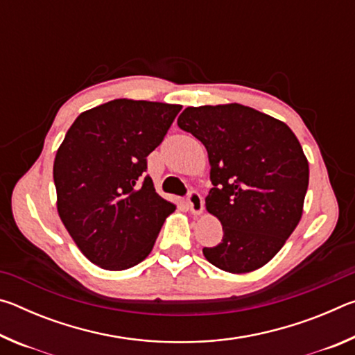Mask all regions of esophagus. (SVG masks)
<instances>
[{"label":"esophagus","mask_w":355,"mask_h":355,"mask_svg":"<svg viewBox=\"0 0 355 355\" xmlns=\"http://www.w3.org/2000/svg\"><path fill=\"white\" fill-rule=\"evenodd\" d=\"M188 203H189L191 213L194 214V216H199V214L203 213V199L200 197L199 192H196V191L189 192Z\"/></svg>","instance_id":"obj_1"}]
</instances>
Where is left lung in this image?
I'll return each mask as SVG.
<instances>
[{"label":"left lung","instance_id":"obj_1","mask_svg":"<svg viewBox=\"0 0 355 355\" xmlns=\"http://www.w3.org/2000/svg\"><path fill=\"white\" fill-rule=\"evenodd\" d=\"M177 123L205 146L211 166L205 207L224 236L203 255L225 272L260 269L302 218L309 161L299 139L285 122L239 103L189 106Z\"/></svg>","mask_w":355,"mask_h":355}]
</instances>
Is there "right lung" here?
I'll use <instances>...</instances> for the list:
<instances>
[{
    "instance_id": "obj_1",
    "label": "right lung",
    "mask_w": 355,
    "mask_h": 355,
    "mask_svg": "<svg viewBox=\"0 0 355 355\" xmlns=\"http://www.w3.org/2000/svg\"><path fill=\"white\" fill-rule=\"evenodd\" d=\"M180 110L159 101L111 100L81 112L59 146L53 164L58 214L98 268L123 271L146 260L175 211L144 172Z\"/></svg>"
}]
</instances>
